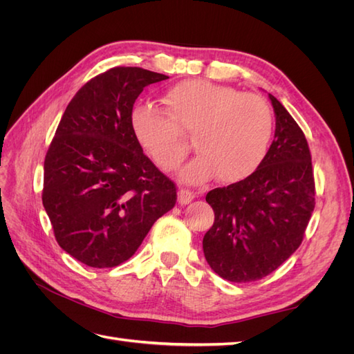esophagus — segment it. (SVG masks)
Listing matches in <instances>:
<instances>
[{"label":"esophagus","mask_w":354,"mask_h":354,"mask_svg":"<svg viewBox=\"0 0 354 354\" xmlns=\"http://www.w3.org/2000/svg\"><path fill=\"white\" fill-rule=\"evenodd\" d=\"M194 198H195L194 192H190L187 189H180L178 190V203H181V205H186V203L194 201Z\"/></svg>","instance_id":"34e87169"}]
</instances>
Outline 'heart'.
Returning a JSON list of instances; mask_svg holds the SVG:
<instances>
[{
	"instance_id": "obj_1",
	"label": "heart",
	"mask_w": 354,
	"mask_h": 354,
	"mask_svg": "<svg viewBox=\"0 0 354 354\" xmlns=\"http://www.w3.org/2000/svg\"><path fill=\"white\" fill-rule=\"evenodd\" d=\"M162 102L167 115L151 106L131 112L137 142L167 173L178 169L189 152L183 133L192 134L198 156L183 173L189 183L212 174L221 183H236L261 165L273 134L269 103L226 85L187 80L173 85Z\"/></svg>"
}]
</instances>
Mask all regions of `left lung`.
Here are the masks:
<instances>
[{
	"instance_id": "8db88e82",
	"label": "left lung",
	"mask_w": 354,
	"mask_h": 354,
	"mask_svg": "<svg viewBox=\"0 0 354 354\" xmlns=\"http://www.w3.org/2000/svg\"><path fill=\"white\" fill-rule=\"evenodd\" d=\"M274 140L250 177L212 189L214 224L202 248L223 279L246 283L266 277L303 242L315 209L312 155L301 128L274 95Z\"/></svg>"
}]
</instances>
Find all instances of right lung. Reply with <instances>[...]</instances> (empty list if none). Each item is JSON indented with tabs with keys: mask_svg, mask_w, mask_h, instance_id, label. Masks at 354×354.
<instances>
[{
	"mask_svg": "<svg viewBox=\"0 0 354 354\" xmlns=\"http://www.w3.org/2000/svg\"><path fill=\"white\" fill-rule=\"evenodd\" d=\"M167 78L112 68L78 90L59 122L44 160L42 205L62 250L85 266L127 261L176 205V185L143 153L131 130L136 99Z\"/></svg>",
	"mask_w": 354,
	"mask_h": 354,
	"instance_id": "add662e5",
	"label": "right lung"
}]
</instances>
